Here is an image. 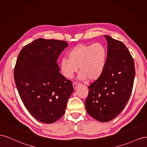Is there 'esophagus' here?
Masks as SVG:
<instances>
[{
    "instance_id": "1",
    "label": "esophagus",
    "mask_w": 147,
    "mask_h": 147,
    "mask_svg": "<svg viewBox=\"0 0 147 147\" xmlns=\"http://www.w3.org/2000/svg\"><path fill=\"white\" fill-rule=\"evenodd\" d=\"M79 84H78V83H76V82H74L73 84V88H74V89L75 90L76 89V88L79 86Z\"/></svg>"
}]
</instances>
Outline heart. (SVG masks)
<instances>
[{"mask_svg": "<svg viewBox=\"0 0 147 147\" xmlns=\"http://www.w3.org/2000/svg\"><path fill=\"white\" fill-rule=\"evenodd\" d=\"M68 58H62L60 63L61 73L66 78H71L77 72L78 78L95 81L101 76L105 65L106 50L100 43L93 45L78 44L71 49Z\"/></svg>", "mask_w": 147, "mask_h": 147, "instance_id": "b5f03b06", "label": "heart"}]
</instances>
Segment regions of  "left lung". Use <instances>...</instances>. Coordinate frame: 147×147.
<instances>
[{"mask_svg":"<svg viewBox=\"0 0 147 147\" xmlns=\"http://www.w3.org/2000/svg\"><path fill=\"white\" fill-rule=\"evenodd\" d=\"M108 42L103 73L88 87L86 111L100 122H109L121 113L132 93L135 78L134 61L122 42L104 35Z\"/></svg>","mask_w":147,"mask_h":147,"instance_id":"left-lung-1","label":"left lung"}]
</instances>
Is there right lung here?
<instances>
[{
  "instance_id": "add662e5",
  "label": "right lung",
  "mask_w": 147,
  "mask_h": 147,
  "mask_svg": "<svg viewBox=\"0 0 147 147\" xmlns=\"http://www.w3.org/2000/svg\"><path fill=\"white\" fill-rule=\"evenodd\" d=\"M68 46L66 41L39 38L24 46L16 62L14 79L20 98L30 114L43 123L61 118L74 90L57 62Z\"/></svg>"
}]
</instances>
